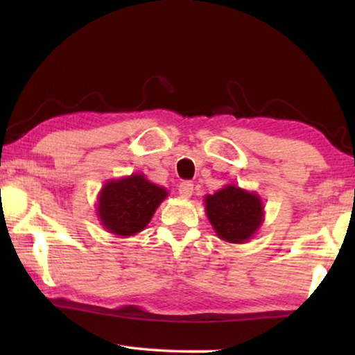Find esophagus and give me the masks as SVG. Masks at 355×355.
I'll return each instance as SVG.
<instances>
[{
	"mask_svg": "<svg viewBox=\"0 0 355 355\" xmlns=\"http://www.w3.org/2000/svg\"><path fill=\"white\" fill-rule=\"evenodd\" d=\"M178 192H180V196H182V197H186V199H188V197H191V196H192V192H194V183H191V182H183V183H180V186H178Z\"/></svg>",
	"mask_w": 355,
	"mask_h": 355,
	"instance_id": "esophagus-1",
	"label": "esophagus"
}]
</instances>
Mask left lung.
Here are the masks:
<instances>
[{"label": "left lung", "instance_id": "8db88e82", "mask_svg": "<svg viewBox=\"0 0 355 355\" xmlns=\"http://www.w3.org/2000/svg\"><path fill=\"white\" fill-rule=\"evenodd\" d=\"M203 203L216 235L230 244L249 241L264 220L261 197L236 184H225L214 194L205 196Z\"/></svg>", "mask_w": 355, "mask_h": 355}]
</instances>
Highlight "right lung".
I'll use <instances>...</instances> for the list:
<instances>
[{"instance_id": "obj_1", "label": "right lung", "mask_w": 355, "mask_h": 355, "mask_svg": "<svg viewBox=\"0 0 355 355\" xmlns=\"http://www.w3.org/2000/svg\"><path fill=\"white\" fill-rule=\"evenodd\" d=\"M167 196L166 188L148 182L144 173L107 180L98 192V220L117 238L133 236L148 225Z\"/></svg>"}]
</instances>
